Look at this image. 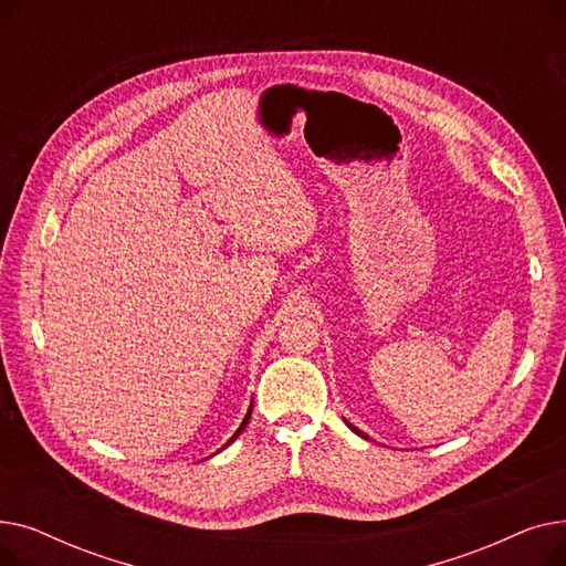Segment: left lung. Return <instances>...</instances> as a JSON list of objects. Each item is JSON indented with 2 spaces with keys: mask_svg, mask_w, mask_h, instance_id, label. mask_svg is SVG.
Returning a JSON list of instances; mask_svg holds the SVG:
<instances>
[{
  "mask_svg": "<svg viewBox=\"0 0 566 566\" xmlns=\"http://www.w3.org/2000/svg\"><path fill=\"white\" fill-rule=\"evenodd\" d=\"M344 422H346V420H344ZM346 427H348V429H350V431H355V433H358V436H363V438H367V436H365V433H363V431H360V429H358V427H353V424H350V422H346Z\"/></svg>",
  "mask_w": 566,
  "mask_h": 566,
  "instance_id": "obj_1",
  "label": "left lung"
}]
</instances>
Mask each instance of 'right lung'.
I'll return each mask as SVG.
<instances>
[{
	"label": "right lung",
	"instance_id": "obj_1",
	"mask_svg": "<svg viewBox=\"0 0 566 566\" xmlns=\"http://www.w3.org/2000/svg\"><path fill=\"white\" fill-rule=\"evenodd\" d=\"M250 415H252V406H250V410H248V415H245V418H243V422H241V427H238V429H235V433H233V436H231V438H229V442H227V444H231V442H233V440H235V438H238V436H241V433H243V429H245V427H248V422H250ZM227 444H224V448H227ZM224 448H222V450H224Z\"/></svg>",
	"mask_w": 566,
	"mask_h": 566
}]
</instances>
